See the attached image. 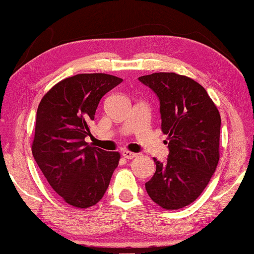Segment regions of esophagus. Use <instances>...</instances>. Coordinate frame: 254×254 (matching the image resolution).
Instances as JSON below:
<instances>
[{
  "label": "esophagus",
  "instance_id": "1",
  "mask_svg": "<svg viewBox=\"0 0 254 254\" xmlns=\"http://www.w3.org/2000/svg\"><path fill=\"white\" fill-rule=\"evenodd\" d=\"M122 156L126 158V159H133L135 158L137 154L134 153V152H131V151H127V150H124V151L122 152Z\"/></svg>",
  "mask_w": 254,
  "mask_h": 254
}]
</instances>
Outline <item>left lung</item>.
Here are the masks:
<instances>
[{"mask_svg": "<svg viewBox=\"0 0 254 254\" xmlns=\"http://www.w3.org/2000/svg\"><path fill=\"white\" fill-rule=\"evenodd\" d=\"M160 101L161 131L168 135L167 162L156 163L145 183L154 203L174 210L198 198L220 160L221 115L200 84L176 72L139 77Z\"/></svg>", "mask_w": 254, "mask_h": 254, "instance_id": "obj_1", "label": "left lung"}]
</instances>
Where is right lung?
I'll return each mask as SVG.
<instances>
[{
    "label": "right lung",
    "instance_id": "right-lung-1",
    "mask_svg": "<svg viewBox=\"0 0 254 254\" xmlns=\"http://www.w3.org/2000/svg\"><path fill=\"white\" fill-rule=\"evenodd\" d=\"M96 72L68 77L53 86L37 111L32 154L51 188L68 205L88 208L104 196L120 161L118 151L86 142L101 98L122 83Z\"/></svg>",
    "mask_w": 254,
    "mask_h": 254
}]
</instances>
